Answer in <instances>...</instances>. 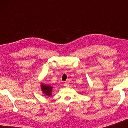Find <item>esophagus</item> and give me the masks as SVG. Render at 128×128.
<instances>
[{"instance_id": "1", "label": "esophagus", "mask_w": 128, "mask_h": 128, "mask_svg": "<svg viewBox=\"0 0 128 128\" xmlns=\"http://www.w3.org/2000/svg\"><path fill=\"white\" fill-rule=\"evenodd\" d=\"M64 86H65L66 87H69V83H68V82H65V83H64Z\"/></svg>"}]
</instances>
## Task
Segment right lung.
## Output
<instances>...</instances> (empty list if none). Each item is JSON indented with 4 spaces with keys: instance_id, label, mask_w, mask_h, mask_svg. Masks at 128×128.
Here are the masks:
<instances>
[{
    "instance_id": "add662e5",
    "label": "right lung",
    "mask_w": 128,
    "mask_h": 128,
    "mask_svg": "<svg viewBox=\"0 0 128 128\" xmlns=\"http://www.w3.org/2000/svg\"><path fill=\"white\" fill-rule=\"evenodd\" d=\"M41 90L46 96H51L52 94V89L53 87L50 85H45L43 83L41 84Z\"/></svg>"
}]
</instances>
